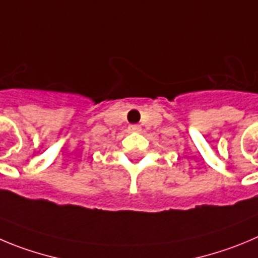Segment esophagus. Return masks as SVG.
Returning a JSON list of instances; mask_svg holds the SVG:
<instances>
[{
    "label": "esophagus",
    "instance_id": "34e87169",
    "mask_svg": "<svg viewBox=\"0 0 258 258\" xmlns=\"http://www.w3.org/2000/svg\"><path fill=\"white\" fill-rule=\"evenodd\" d=\"M128 130L131 132H140L141 131V127L139 126V124H131V126L128 127Z\"/></svg>",
    "mask_w": 258,
    "mask_h": 258
}]
</instances>
